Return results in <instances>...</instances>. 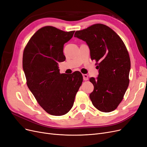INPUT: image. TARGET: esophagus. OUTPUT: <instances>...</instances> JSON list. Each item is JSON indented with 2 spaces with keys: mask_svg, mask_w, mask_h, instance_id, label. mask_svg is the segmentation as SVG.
I'll use <instances>...</instances> for the list:
<instances>
[{
  "mask_svg": "<svg viewBox=\"0 0 147 147\" xmlns=\"http://www.w3.org/2000/svg\"><path fill=\"white\" fill-rule=\"evenodd\" d=\"M83 79L84 80H88V76L87 74H83Z\"/></svg>",
  "mask_w": 147,
  "mask_h": 147,
  "instance_id": "esophagus-1",
  "label": "esophagus"
}]
</instances>
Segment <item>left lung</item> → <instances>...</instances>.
<instances>
[{
  "label": "left lung",
  "instance_id": "left-lung-1",
  "mask_svg": "<svg viewBox=\"0 0 147 147\" xmlns=\"http://www.w3.org/2000/svg\"><path fill=\"white\" fill-rule=\"evenodd\" d=\"M74 37L86 43L91 60L98 62V76L90 79L94 85L90 94L92 104L102 112L114 111L129 84L131 63L125 45L110 27L100 24L76 31Z\"/></svg>",
  "mask_w": 147,
  "mask_h": 147
}]
</instances>
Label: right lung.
Wrapping results in <instances>:
<instances>
[{"label":"right lung","instance_id":"1","mask_svg":"<svg viewBox=\"0 0 147 147\" xmlns=\"http://www.w3.org/2000/svg\"><path fill=\"white\" fill-rule=\"evenodd\" d=\"M74 31L65 32L51 26L39 29L31 37L23 54V69L28 88L39 104L53 116L67 114L73 105L82 83L80 72L71 75L59 72L64 61L63 46Z\"/></svg>","mask_w":147,"mask_h":147}]
</instances>
